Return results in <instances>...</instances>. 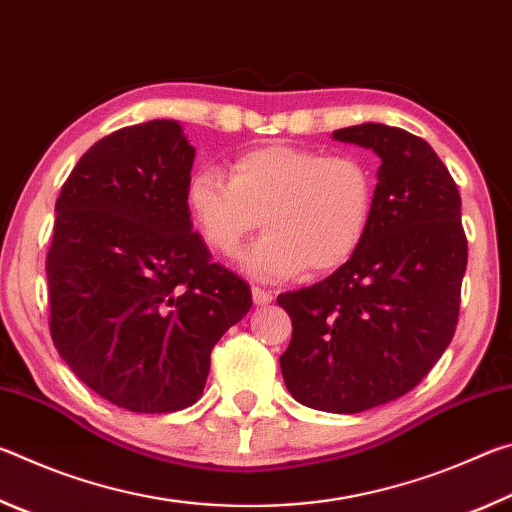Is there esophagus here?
I'll use <instances>...</instances> for the list:
<instances>
[{"label": "esophagus", "mask_w": 512, "mask_h": 512, "mask_svg": "<svg viewBox=\"0 0 512 512\" xmlns=\"http://www.w3.org/2000/svg\"><path fill=\"white\" fill-rule=\"evenodd\" d=\"M253 302L257 307H264V305H268V302H273V293L259 289V287H253Z\"/></svg>", "instance_id": "obj_1"}]
</instances>
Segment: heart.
I'll return each instance as SVG.
<instances>
[{"instance_id":"obj_1","label":"heart","mask_w":512,"mask_h":512,"mask_svg":"<svg viewBox=\"0 0 512 512\" xmlns=\"http://www.w3.org/2000/svg\"><path fill=\"white\" fill-rule=\"evenodd\" d=\"M372 173L354 155H325L289 144L237 155L230 178L198 169L185 203L207 248L232 257L259 225L264 235L239 257L262 282H284L309 268L325 275L357 253L372 210Z\"/></svg>"}]
</instances>
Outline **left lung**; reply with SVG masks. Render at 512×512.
<instances>
[{"mask_svg":"<svg viewBox=\"0 0 512 512\" xmlns=\"http://www.w3.org/2000/svg\"><path fill=\"white\" fill-rule=\"evenodd\" d=\"M332 137L381 160L368 228L339 271L277 296L293 325L280 368L300 404L361 413L409 393L443 357L467 239L458 187L422 137L372 121Z\"/></svg>","mask_w":512,"mask_h":512,"instance_id":"8db88e82","label":"left lung"}]
</instances>
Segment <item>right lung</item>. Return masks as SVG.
Instances as JSON below:
<instances>
[{
	"mask_svg": "<svg viewBox=\"0 0 512 512\" xmlns=\"http://www.w3.org/2000/svg\"><path fill=\"white\" fill-rule=\"evenodd\" d=\"M194 158L178 121L119 128L83 153L56 201L51 339L85 386L135 413L192 406L212 348L253 305L192 230Z\"/></svg>",
	"mask_w": 512,
	"mask_h": 512,
	"instance_id": "obj_1",
	"label": "right lung"
}]
</instances>
